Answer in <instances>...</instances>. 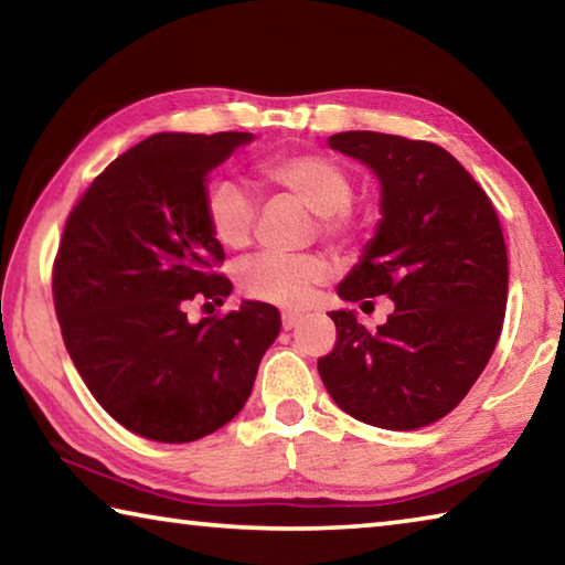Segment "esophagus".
<instances>
[{"label": "esophagus", "mask_w": 565, "mask_h": 565, "mask_svg": "<svg viewBox=\"0 0 565 565\" xmlns=\"http://www.w3.org/2000/svg\"><path fill=\"white\" fill-rule=\"evenodd\" d=\"M303 317H301V313H294V311H286L284 313V317H281V323H284V329L286 331H291L294 327H299V321H301Z\"/></svg>", "instance_id": "obj_1"}]
</instances>
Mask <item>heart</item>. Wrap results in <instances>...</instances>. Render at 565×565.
Returning a JSON list of instances; mask_svg holds the SVG:
<instances>
[{
	"instance_id": "b5f03b06",
	"label": "heart",
	"mask_w": 565,
	"mask_h": 565,
	"mask_svg": "<svg viewBox=\"0 0 565 565\" xmlns=\"http://www.w3.org/2000/svg\"><path fill=\"white\" fill-rule=\"evenodd\" d=\"M269 184L289 191L321 216V228L331 236L351 232L349 204L353 184L347 169L321 154H294L266 161L262 167ZM204 212L212 236L226 248L248 242L256 206L248 191L228 179L206 186ZM327 279V262L317 254L266 252L238 266V289L252 299L276 306H301L311 289Z\"/></svg>"
}]
</instances>
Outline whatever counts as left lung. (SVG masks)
<instances>
[{"instance_id":"left-lung-1","label":"left lung","mask_w":565,"mask_h":565,"mask_svg":"<svg viewBox=\"0 0 565 565\" xmlns=\"http://www.w3.org/2000/svg\"><path fill=\"white\" fill-rule=\"evenodd\" d=\"M329 147L381 184L376 234L337 294L351 303L388 296L394 311L376 331L353 309L329 311L337 347L319 359V374L349 416L414 431L461 404L501 337L509 256L499 214L473 177L428 141L341 131Z\"/></svg>"}]
</instances>
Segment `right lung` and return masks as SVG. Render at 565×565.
Here are the masks:
<instances>
[{
    "instance_id": "right-lung-1",
    "label": "right lung",
    "mask_w": 565,
    "mask_h": 565,
    "mask_svg": "<svg viewBox=\"0 0 565 565\" xmlns=\"http://www.w3.org/2000/svg\"><path fill=\"white\" fill-rule=\"evenodd\" d=\"M254 134L161 131L114 159L66 218L54 306L92 396L161 444L214 434L244 408L279 337L271 303L186 319L191 299L224 303V248L206 222L209 174Z\"/></svg>"
}]
</instances>
